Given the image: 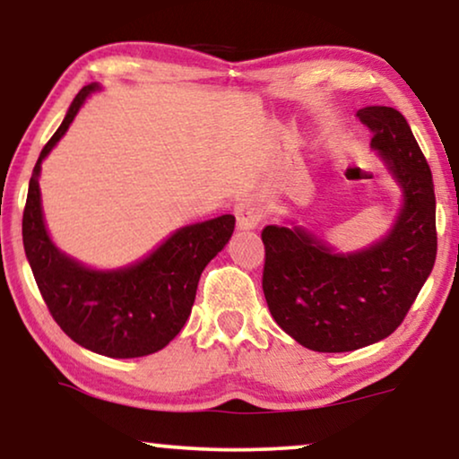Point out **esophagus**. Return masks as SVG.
<instances>
[{"instance_id":"obj_1","label":"esophagus","mask_w":459,"mask_h":459,"mask_svg":"<svg viewBox=\"0 0 459 459\" xmlns=\"http://www.w3.org/2000/svg\"><path fill=\"white\" fill-rule=\"evenodd\" d=\"M263 217V204L255 198H247L236 204V219L240 230H255Z\"/></svg>"}]
</instances>
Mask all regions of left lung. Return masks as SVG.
<instances>
[{"mask_svg": "<svg viewBox=\"0 0 459 459\" xmlns=\"http://www.w3.org/2000/svg\"><path fill=\"white\" fill-rule=\"evenodd\" d=\"M357 117L374 131L372 150L401 190L391 230L349 253L290 219L261 234L269 311L286 334L319 353L391 336L437 259L435 184L405 117L388 106H368Z\"/></svg>", "mask_w": 459, "mask_h": 459, "instance_id": "8db88e82", "label": "left lung"}]
</instances>
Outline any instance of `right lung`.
I'll return each instance as SVG.
<instances>
[{
	"label": "right lung",
	"instance_id": "obj_1",
	"mask_svg": "<svg viewBox=\"0 0 459 459\" xmlns=\"http://www.w3.org/2000/svg\"><path fill=\"white\" fill-rule=\"evenodd\" d=\"M102 90L90 83L74 96L58 131L43 146L29 181L22 215L24 255L49 313L66 336L98 355L131 359L165 349L192 313L203 269L234 234V215L184 225L146 256L115 269L85 265L56 247L41 206V162L48 159L85 100Z\"/></svg>",
	"mask_w": 459,
	"mask_h": 459
}]
</instances>
